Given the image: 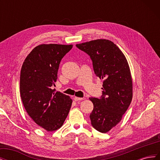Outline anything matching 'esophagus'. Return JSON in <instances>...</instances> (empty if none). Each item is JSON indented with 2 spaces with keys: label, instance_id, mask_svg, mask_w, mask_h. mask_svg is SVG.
Returning a JSON list of instances; mask_svg holds the SVG:
<instances>
[{
  "label": "esophagus",
  "instance_id": "1",
  "mask_svg": "<svg viewBox=\"0 0 160 160\" xmlns=\"http://www.w3.org/2000/svg\"><path fill=\"white\" fill-rule=\"evenodd\" d=\"M83 98H78V97H75L74 98V100L75 101H81V100H83Z\"/></svg>",
  "mask_w": 160,
  "mask_h": 160
}]
</instances>
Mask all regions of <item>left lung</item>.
<instances>
[{
    "mask_svg": "<svg viewBox=\"0 0 160 160\" xmlns=\"http://www.w3.org/2000/svg\"><path fill=\"white\" fill-rule=\"evenodd\" d=\"M76 46L90 56L95 75L103 79L101 98H89L93 103L89 117L95 129L107 133L120 122L132 100L133 82L128 62L119 48L108 39Z\"/></svg>",
    "mask_w": 160,
    "mask_h": 160,
    "instance_id": "obj_1",
    "label": "left lung"
}]
</instances>
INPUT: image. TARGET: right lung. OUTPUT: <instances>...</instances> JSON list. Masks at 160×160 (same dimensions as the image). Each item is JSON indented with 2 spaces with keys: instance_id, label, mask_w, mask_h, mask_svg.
I'll list each match as a JSON object with an SVG mask.
<instances>
[{
  "instance_id": "1",
  "label": "right lung",
  "mask_w": 160,
  "mask_h": 160,
  "mask_svg": "<svg viewBox=\"0 0 160 160\" xmlns=\"http://www.w3.org/2000/svg\"><path fill=\"white\" fill-rule=\"evenodd\" d=\"M72 45L42 44L37 46L23 62L20 93L27 113L47 132L59 129L71 107L68 95L52 89L61 59Z\"/></svg>"
}]
</instances>
